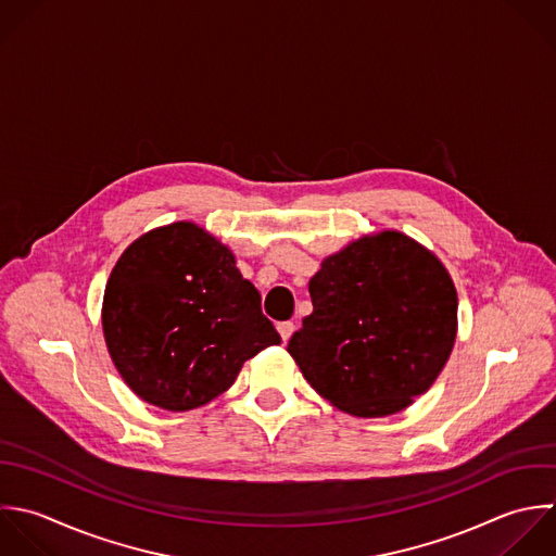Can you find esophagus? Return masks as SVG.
Segmentation results:
<instances>
[{"instance_id": "34e87169", "label": "esophagus", "mask_w": 556, "mask_h": 556, "mask_svg": "<svg viewBox=\"0 0 556 556\" xmlns=\"http://www.w3.org/2000/svg\"><path fill=\"white\" fill-rule=\"evenodd\" d=\"M277 331H279V336H281V340H283V342H288V340L292 338V333H294V323L283 320V323H279V325H277Z\"/></svg>"}]
</instances>
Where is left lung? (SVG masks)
Returning <instances> with one entry per match:
<instances>
[{"label":"left lung","instance_id":"1","mask_svg":"<svg viewBox=\"0 0 556 556\" xmlns=\"http://www.w3.org/2000/svg\"><path fill=\"white\" fill-rule=\"evenodd\" d=\"M314 312L288 353L307 383L359 418L396 414L425 394L457 336V292L442 262L399 231L327 257L309 281Z\"/></svg>","mask_w":556,"mask_h":556}]
</instances>
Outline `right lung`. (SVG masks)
<instances>
[{"label": "right lung", "mask_w": 556, "mask_h": 556, "mask_svg": "<svg viewBox=\"0 0 556 556\" xmlns=\"http://www.w3.org/2000/svg\"><path fill=\"white\" fill-rule=\"evenodd\" d=\"M101 320L123 381L168 412L210 403L247 359L281 342L231 251L192 223L127 247L108 279Z\"/></svg>", "instance_id": "add662e5"}]
</instances>
